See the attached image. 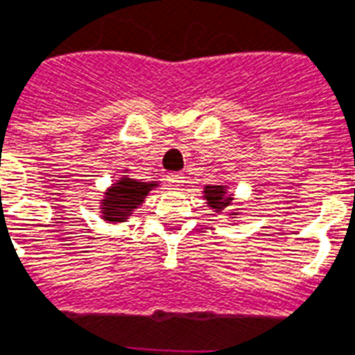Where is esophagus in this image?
<instances>
[{"label":"esophagus","instance_id":"obj_1","mask_svg":"<svg viewBox=\"0 0 355 355\" xmlns=\"http://www.w3.org/2000/svg\"><path fill=\"white\" fill-rule=\"evenodd\" d=\"M167 184L175 189L180 188V186H184V175L182 173H169L167 175Z\"/></svg>","mask_w":355,"mask_h":355}]
</instances>
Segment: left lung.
Listing matches in <instances>:
<instances>
[{
	"instance_id": "left-lung-1",
	"label": "left lung",
	"mask_w": 355,
	"mask_h": 355,
	"mask_svg": "<svg viewBox=\"0 0 355 355\" xmlns=\"http://www.w3.org/2000/svg\"><path fill=\"white\" fill-rule=\"evenodd\" d=\"M205 199L208 200V206L214 208L216 211H223L227 210V208H230V205H232L234 200L230 195H227V188H225V186H206Z\"/></svg>"
}]
</instances>
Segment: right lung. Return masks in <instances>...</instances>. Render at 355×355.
<instances>
[{
  "mask_svg": "<svg viewBox=\"0 0 355 355\" xmlns=\"http://www.w3.org/2000/svg\"><path fill=\"white\" fill-rule=\"evenodd\" d=\"M156 182H139L136 178L121 177L110 186L101 202V214L105 221H125L141 202L150 189L156 188Z\"/></svg>",
  "mask_w": 355,
  "mask_h": 355,
  "instance_id": "add662e5",
  "label": "right lung"
}]
</instances>
